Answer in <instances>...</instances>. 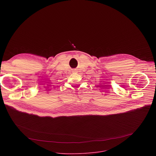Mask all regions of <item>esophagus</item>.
<instances>
[{
    "label": "esophagus",
    "instance_id": "34e87169",
    "mask_svg": "<svg viewBox=\"0 0 156 156\" xmlns=\"http://www.w3.org/2000/svg\"><path fill=\"white\" fill-rule=\"evenodd\" d=\"M76 70H73V72H76Z\"/></svg>",
    "mask_w": 156,
    "mask_h": 156
}]
</instances>
